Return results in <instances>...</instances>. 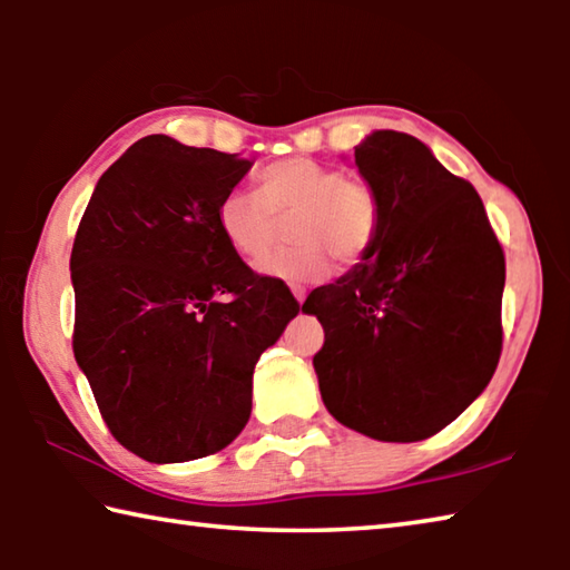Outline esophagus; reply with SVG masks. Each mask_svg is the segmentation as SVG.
I'll return each instance as SVG.
<instances>
[{
    "instance_id": "1",
    "label": "esophagus",
    "mask_w": 570,
    "mask_h": 570,
    "mask_svg": "<svg viewBox=\"0 0 570 570\" xmlns=\"http://www.w3.org/2000/svg\"><path fill=\"white\" fill-rule=\"evenodd\" d=\"M292 292H294V298H296V302H298V304H304V298H306V292H304V288H302V286H294Z\"/></svg>"
}]
</instances>
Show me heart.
Instances as JSON below:
<instances>
[{"instance_id":"b5f03b06","label":"heart","mask_w":570,"mask_h":570,"mask_svg":"<svg viewBox=\"0 0 570 570\" xmlns=\"http://www.w3.org/2000/svg\"><path fill=\"white\" fill-rule=\"evenodd\" d=\"M294 215L295 246L256 264L264 276L286 284H312L334 262H364L377 240L380 196L370 180L314 158H282L258 173V190L234 188L220 198L216 220L226 244L256 262L265 253L276 217Z\"/></svg>"}]
</instances>
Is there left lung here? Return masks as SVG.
Masks as SVG:
<instances>
[{"label":"left lung","mask_w":570,"mask_h":570,"mask_svg":"<svg viewBox=\"0 0 570 570\" xmlns=\"http://www.w3.org/2000/svg\"><path fill=\"white\" fill-rule=\"evenodd\" d=\"M380 196L377 240L302 312L324 326L314 370L326 410L384 442H417L458 417L503 350L505 256L478 190L407 132L354 148Z\"/></svg>","instance_id":"8db88e82"}]
</instances>
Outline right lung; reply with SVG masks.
<instances>
[{"label":"right lung","mask_w":570,"mask_h":570,"mask_svg":"<svg viewBox=\"0 0 570 570\" xmlns=\"http://www.w3.org/2000/svg\"><path fill=\"white\" fill-rule=\"evenodd\" d=\"M250 166L148 135L102 173L77 228L75 360L112 438L158 465L238 438L258 356L298 314L218 228L220 198Z\"/></svg>","instance_id":"1"}]
</instances>
